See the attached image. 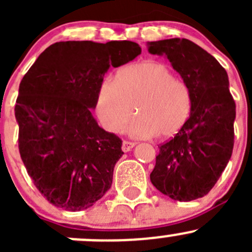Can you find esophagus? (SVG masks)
I'll return each mask as SVG.
<instances>
[{
    "label": "esophagus",
    "mask_w": 252,
    "mask_h": 252,
    "mask_svg": "<svg viewBox=\"0 0 252 252\" xmlns=\"http://www.w3.org/2000/svg\"><path fill=\"white\" fill-rule=\"evenodd\" d=\"M135 146V142H130V141H123V144H122V150H123L124 152H128L130 151L133 147Z\"/></svg>",
    "instance_id": "34e87169"
}]
</instances>
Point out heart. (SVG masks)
Wrapping results in <instances>:
<instances>
[{
	"instance_id": "heart-1",
	"label": "heart",
	"mask_w": 252,
	"mask_h": 252,
	"mask_svg": "<svg viewBox=\"0 0 252 252\" xmlns=\"http://www.w3.org/2000/svg\"><path fill=\"white\" fill-rule=\"evenodd\" d=\"M96 114L106 130L118 133L128 119V133L135 138L174 136L187 123L191 97L187 85L174 79L166 64L156 61L133 63L117 78L106 77L96 95Z\"/></svg>"
}]
</instances>
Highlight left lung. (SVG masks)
I'll return each instance as SVG.
<instances>
[{"label":"left lung","instance_id":"obj_1","mask_svg":"<svg viewBox=\"0 0 252 252\" xmlns=\"http://www.w3.org/2000/svg\"><path fill=\"white\" fill-rule=\"evenodd\" d=\"M151 55L166 56L191 97L187 123L159 146L150 174L154 187L177 201L205 196L232 157L235 102L224 68L212 55L188 39L147 42Z\"/></svg>","mask_w":252,"mask_h":252}]
</instances>
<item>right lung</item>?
Masks as SVG:
<instances>
[{
  "mask_svg": "<svg viewBox=\"0 0 252 252\" xmlns=\"http://www.w3.org/2000/svg\"><path fill=\"white\" fill-rule=\"evenodd\" d=\"M141 53L133 41H61L48 46L19 85V152L42 196L65 211L86 210L106 194L122 140L91 110L110 67Z\"/></svg>",
  "mask_w": 252,
  "mask_h": 252,
  "instance_id": "1",
  "label": "right lung"
}]
</instances>
